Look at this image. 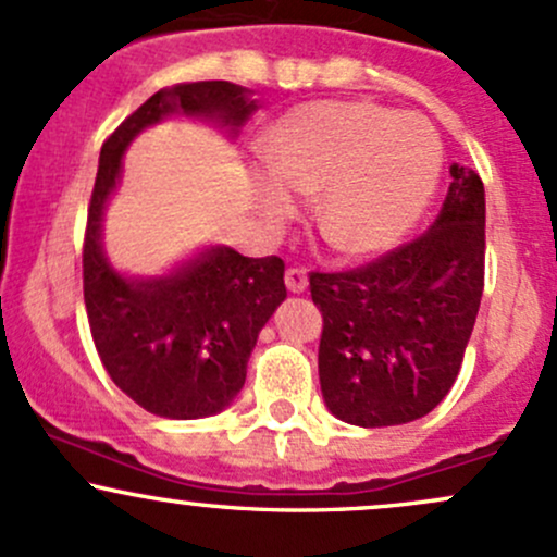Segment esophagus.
Listing matches in <instances>:
<instances>
[{"instance_id":"obj_1","label":"esophagus","mask_w":557,"mask_h":557,"mask_svg":"<svg viewBox=\"0 0 557 557\" xmlns=\"http://www.w3.org/2000/svg\"><path fill=\"white\" fill-rule=\"evenodd\" d=\"M285 285H288L290 293H304V290H307V285H309L307 269L290 267L288 272H285Z\"/></svg>"}]
</instances>
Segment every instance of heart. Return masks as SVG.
<instances>
[{"label": "heart", "mask_w": 557, "mask_h": 557, "mask_svg": "<svg viewBox=\"0 0 557 557\" xmlns=\"http://www.w3.org/2000/svg\"><path fill=\"white\" fill-rule=\"evenodd\" d=\"M267 169L250 189L269 222L298 213V196H317V227L346 256L396 248L420 222L444 150L436 129L412 113L372 102L317 100L280 115L261 137Z\"/></svg>", "instance_id": "1"}]
</instances>
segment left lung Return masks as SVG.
<instances>
[{
    "label": "left lung",
    "instance_id": "left-lung-1",
    "mask_svg": "<svg viewBox=\"0 0 557 557\" xmlns=\"http://www.w3.org/2000/svg\"><path fill=\"white\" fill-rule=\"evenodd\" d=\"M431 230L348 272H311L322 311L320 386L338 420L362 428L423 418L457 381L484 293L486 200L451 166Z\"/></svg>",
    "mask_w": 557,
    "mask_h": 557
}]
</instances>
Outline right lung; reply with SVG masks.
I'll return each mask as SVG.
<instances>
[{
	"label": "right lung",
	"instance_id": "obj_1",
	"mask_svg": "<svg viewBox=\"0 0 557 557\" xmlns=\"http://www.w3.org/2000/svg\"><path fill=\"white\" fill-rule=\"evenodd\" d=\"M253 110L237 84H176L145 100L100 150L82 259L91 341L110 381L161 418H209L240 394L256 338L288 296L285 264L209 246L156 277L121 272L102 243V213L139 132L185 113L237 134Z\"/></svg>",
	"mask_w": 557,
	"mask_h": 557
}]
</instances>
